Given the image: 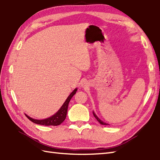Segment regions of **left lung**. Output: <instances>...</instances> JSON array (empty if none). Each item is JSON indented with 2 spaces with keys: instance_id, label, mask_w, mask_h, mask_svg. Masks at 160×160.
Here are the masks:
<instances>
[{
  "instance_id": "left-lung-1",
  "label": "left lung",
  "mask_w": 160,
  "mask_h": 160,
  "mask_svg": "<svg viewBox=\"0 0 160 160\" xmlns=\"http://www.w3.org/2000/svg\"><path fill=\"white\" fill-rule=\"evenodd\" d=\"M92 113H93V115H94V117H95V118H96V119H97L98 120V121L99 122V123L100 124H102V125H108V123H106V122H103V121H102L101 119H100V118H98V117L97 116V115H96L95 114V113L93 112V111H92Z\"/></svg>"
}]
</instances>
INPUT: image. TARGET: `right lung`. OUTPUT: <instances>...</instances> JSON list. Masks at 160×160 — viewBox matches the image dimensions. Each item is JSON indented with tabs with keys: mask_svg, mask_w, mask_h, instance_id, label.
Returning a JSON list of instances; mask_svg holds the SVG:
<instances>
[{
	"mask_svg": "<svg viewBox=\"0 0 160 160\" xmlns=\"http://www.w3.org/2000/svg\"><path fill=\"white\" fill-rule=\"evenodd\" d=\"M77 90H78L77 88L74 89V90L68 96V98H67L65 102L63 103V104L61 107V108L59 109L54 114H53L52 116H51L47 118H45V119H42V120L35 119V118L30 117L29 116H28V115L25 114L26 117H27L30 121H31L32 122H33L34 123H36V124L46 125V126L59 125L60 124H61L65 119L66 116H67V112H68L69 103L70 102V100H71L72 98L76 93Z\"/></svg>",
	"mask_w": 160,
	"mask_h": 160,
	"instance_id": "obj_1",
	"label": "right lung"
}]
</instances>
